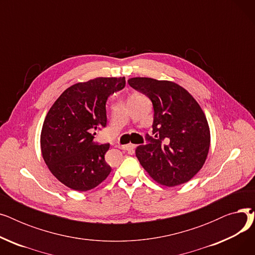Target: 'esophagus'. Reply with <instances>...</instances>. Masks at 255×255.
Segmentation results:
<instances>
[{
	"label": "esophagus",
	"mask_w": 255,
	"mask_h": 255,
	"mask_svg": "<svg viewBox=\"0 0 255 255\" xmlns=\"http://www.w3.org/2000/svg\"><path fill=\"white\" fill-rule=\"evenodd\" d=\"M134 148V145L132 143H128V144H123V145H119V149L121 150H125V151H129L131 149Z\"/></svg>",
	"instance_id": "esophagus-1"
}]
</instances>
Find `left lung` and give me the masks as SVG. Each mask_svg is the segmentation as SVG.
<instances>
[{"label":"left lung","mask_w":255,"mask_h":255,"mask_svg":"<svg viewBox=\"0 0 255 255\" xmlns=\"http://www.w3.org/2000/svg\"><path fill=\"white\" fill-rule=\"evenodd\" d=\"M125 87V77H96L66 89L49 109L40 134V148L50 172L76 191L101 184L112 171L104 155L110 144L93 141L105 127V103Z\"/></svg>","instance_id":"1"}]
</instances>
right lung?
Segmentation results:
<instances>
[{
	"label": "right lung",
	"instance_id": "obj_1",
	"mask_svg": "<svg viewBox=\"0 0 255 255\" xmlns=\"http://www.w3.org/2000/svg\"><path fill=\"white\" fill-rule=\"evenodd\" d=\"M128 84L148 96L154 109L153 134L157 139L136 148L140 164L163 186L189 182L204 166L211 143L202 107L188 91L170 80L132 77Z\"/></svg>",
	"mask_w": 255,
	"mask_h": 255
}]
</instances>
